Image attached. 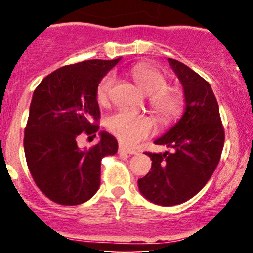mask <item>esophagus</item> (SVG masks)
<instances>
[{
    "mask_svg": "<svg viewBox=\"0 0 253 253\" xmlns=\"http://www.w3.org/2000/svg\"><path fill=\"white\" fill-rule=\"evenodd\" d=\"M119 153H126V155H135L136 151L132 150V149H128V147H126L125 145H120V146H119Z\"/></svg>",
    "mask_w": 253,
    "mask_h": 253,
    "instance_id": "obj_1",
    "label": "esophagus"
}]
</instances>
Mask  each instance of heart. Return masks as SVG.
I'll list each match as a JSON object with an SVG mask.
<instances>
[{
    "label": "heart",
    "mask_w": 253,
    "mask_h": 253,
    "mask_svg": "<svg viewBox=\"0 0 253 253\" xmlns=\"http://www.w3.org/2000/svg\"><path fill=\"white\" fill-rule=\"evenodd\" d=\"M136 85L150 96L151 107L163 119L171 120L178 117L183 108V98L178 91L168 89L164 75L158 69L149 64H135L129 70ZM114 84V76L108 75L101 81L97 86V102L106 104L108 102L109 92ZM107 128L121 143L128 146L140 143L155 132L156 125L152 118L145 114H138L128 109H118L106 120Z\"/></svg>",
    "instance_id": "b5f03b06"
}]
</instances>
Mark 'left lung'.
<instances>
[{
  "mask_svg": "<svg viewBox=\"0 0 253 253\" xmlns=\"http://www.w3.org/2000/svg\"><path fill=\"white\" fill-rule=\"evenodd\" d=\"M184 94V113L155 140L172 152H146L151 171L138 179L141 195L159 206H175L195 196L210 181L221 156L225 133L210 83L189 66L169 58Z\"/></svg>",
  "mask_w": 253,
  "mask_h": 253,
  "instance_id": "1",
  "label": "left lung"
}]
</instances>
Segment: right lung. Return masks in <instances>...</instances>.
<instances>
[{
	"label": "right lung",
	"instance_id": "obj_1",
	"mask_svg": "<svg viewBox=\"0 0 253 253\" xmlns=\"http://www.w3.org/2000/svg\"><path fill=\"white\" fill-rule=\"evenodd\" d=\"M121 58L92 59L58 69L34 90L25 128V156L40 190L64 206L88 201L100 188L101 161L118 152L108 132L98 133L91 149H80L77 136H96L100 118L97 86Z\"/></svg>",
	"mask_w": 253,
	"mask_h": 253
}]
</instances>
